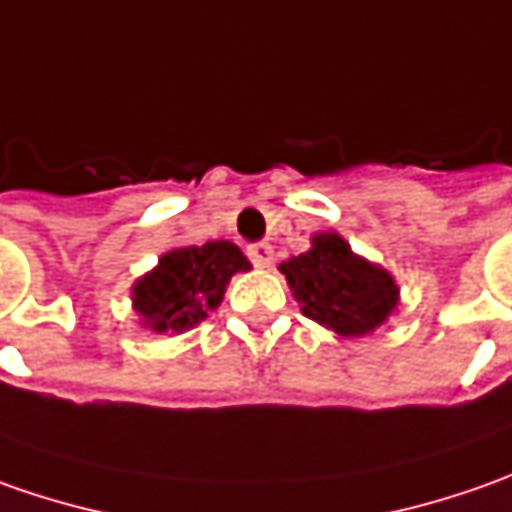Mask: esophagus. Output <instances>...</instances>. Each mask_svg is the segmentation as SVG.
Instances as JSON below:
<instances>
[{
	"instance_id": "esophagus-1",
	"label": "esophagus",
	"mask_w": 512,
	"mask_h": 512,
	"mask_svg": "<svg viewBox=\"0 0 512 512\" xmlns=\"http://www.w3.org/2000/svg\"><path fill=\"white\" fill-rule=\"evenodd\" d=\"M246 255H249V260L255 263V266H260V269H266L269 263H272V246L266 243V240H260V243H252V246H246Z\"/></svg>"
}]
</instances>
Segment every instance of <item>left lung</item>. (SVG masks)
<instances>
[{
  "label": "left lung",
  "instance_id": "1",
  "mask_svg": "<svg viewBox=\"0 0 512 512\" xmlns=\"http://www.w3.org/2000/svg\"><path fill=\"white\" fill-rule=\"evenodd\" d=\"M309 252L280 263L303 314L343 337H362L397 306L394 277L351 252L340 235H317Z\"/></svg>",
  "mask_w": 512,
  "mask_h": 512
}]
</instances>
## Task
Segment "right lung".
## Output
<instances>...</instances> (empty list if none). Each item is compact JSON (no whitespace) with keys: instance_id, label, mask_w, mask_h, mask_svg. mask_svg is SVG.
Here are the masks:
<instances>
[{"instance_id":"1","label":"right lung","mask_w":512,"mask_h":512,"mask_svg":"<svg viewBox=\"0 0 512 512\" xmlns=\"http://www.w3.org/2000/svg\"><path fill=\"white\" fill-rule=\"evenodd\" d=\"M246 269H252L249 260L226 240L175 249L158 260L155 272L135 283V311L152 331L181 334L218 309L229 277Z\"/></svg>"}]
</instances>
